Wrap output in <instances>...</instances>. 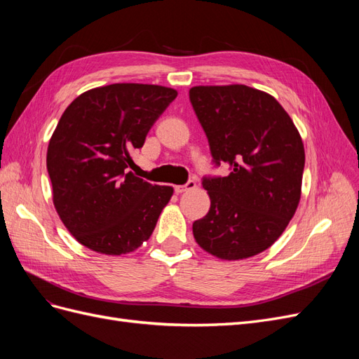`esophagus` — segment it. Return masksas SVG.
Instances as JSON below:
<instances>
[{"label": "esophagus", "instance_id": "34e87169", "mask_svg": "<svg viewBox=\"0 0 359 359\" xmlns=\"http://www.w3.org/2000/svg\"><path fill=\"white\" fill-rule=\"evenodd\" d=\"M194 189H196V181H193V180L187 181L186 184H184V186H175V191L177 193L190 191V190H194Z\"/></svg>", "mask_w": 359, "mask_h": 359}]
</instances>
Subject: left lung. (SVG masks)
<instances>
[{
	"instance_id": "obj_1",
	"label": "left lung",
	"mask_w": 359,
	"mask_h": 359,
	"mask_svg": "<svg viewBox=\"0 0 359 359\" xmlns=\"http://www.w3.org/2000/svg\"><path fill=\"white\" fill-rule=\"evenodd\" d=\"M189 95L215 166L231 168L227 177L202 180L211 206L193 223L194 240L224 260L262 253L301 199L306 153L298 130L273 95L247 85L193 86Z\"/></svg>"
}]
</instances>
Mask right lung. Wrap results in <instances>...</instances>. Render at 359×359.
Here are the masks:
<instances>
[{"label": "right lung", "mask_w": 359, "mask_h": 359, "mask_svg": "<svg viewBox=\"0 0 359 359\" xmlns=\"http://www.w3.org/2000/svg\"><path fill=\"white\" fill-rule=\"evenodd\" d=\"M177 95L160 85L112 83L76 97L61 115L46 166L55 210L82 245L119 256L153 233L173 189L126 169Z\"/></svg>", "instance_id": "right-lung-1"}]
</instances>
